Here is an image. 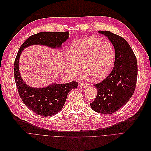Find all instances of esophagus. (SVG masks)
<instances>
[{
    "label": "esophagus",
    "mask_w": 151,
    "mask_h": 151,
    "mask_svg": "<svg viewBox=\"0 0 151 151\" xmlns=\"http://www.w3.org/2000/svg\"><path fill=\"white\" fill-rule=\"evenodd\" d=\"M79 87L81 88H86L87 87V85L84 83H79Z\"/></svg>",
    "instance_id": "obj_1"
}]
</instances>
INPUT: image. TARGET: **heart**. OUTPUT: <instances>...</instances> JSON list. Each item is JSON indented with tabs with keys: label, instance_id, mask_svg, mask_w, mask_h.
<instances>
[{
	"label": "heart",
	"instance_id": "obj_1",
	"mask_svg": "<svg viewBox=\"0 0 151 151\" xmlns=\"http://www.w3.org/2000/svg\"><path fill=\"white\" fill-rule=\"evenodd\" d=\"M71 55H66V69L73 76L82 70L92 79H103L111 71L115 61V51L109 41L95 37L78 40L71 48Z\"/></svg>",
	"mask_w": 151,
	"mask_h": 151
}]
</instances>
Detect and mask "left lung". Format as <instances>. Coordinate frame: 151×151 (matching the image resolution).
Returning a JSON list of instances; mask_svg holds the SVG:
<instances>
[{
    "label": "left lung",
    "instance_id": "1",
    "mask_svg": "<svg viewBox=\"0 0 151 151\" xmlns=\"http://www.w3.org/2000/svg\"><path fill=\"white\" fill-rule=\"evenodd\" d=\"M107 37L114 47V66L101 82L94 84L98 94L90 103L96 112L111 114L124 106L133 95L138 77L136 57L128 43L108 31H98Z\"/></svg>",
    "mask_w": 151,
    "mask_h": 151
}]
</instances>
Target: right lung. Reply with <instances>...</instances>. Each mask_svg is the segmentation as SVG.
<instances>
[{
	"label": "right lung",
	"instance_id": "add662e5",
	"mask_svg": "<svg viewBox=\"0 0 151 151\" xmlns=\"http://www.w3.org/2000/svg\"><path fill=\"white\" fill-rule=\"evenodd\" d=\"M69 37V32H41L31 35L19 48L14 64V76L21 99L31 111L42 117L53 116L60 112L66 102L68 94L77 88L78 83L52 84L42 88H32L21 78L19 72V59L24 48L32 45H44L50 47H61Z\"/></svg>",
	"mask_w": 151,
	"mask_h": 151
}]
</instances>
